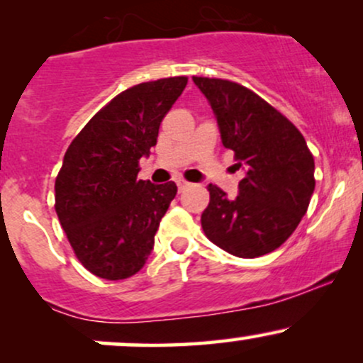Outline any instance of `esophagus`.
Instances as JSON below:
<instances>
[{"label":"esophagus","instance_id":"esophagus-1","mask_svg":"<svg viewBox=\"0 0 363 363\" xmlns=\"http://www.w3.org/2000/svg\"><path fill=\"white\" fill-rule=\"evenodd\" d=\"M176 184H177V187H179V191H181V189H184L186 186H189V182H187L186 179H182V177H177V179H176Z\"/></svg>","mask_w":363,"mask_h":363}]
</instances>
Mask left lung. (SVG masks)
I'll use <instances>...</instances> for the list:
<instances>
[{
  "label": "left lung",
  "instance_id": "1",
  "mask_svg": "<svg viewBox=\"0 0 363 363\" xmlns=\"http://www.w3.org/2000/svg\"><path fill=\"white\" fill-rule=\"evenodd\" d=\"M216 116L222 143L245 169L235 199L210 184L201 215L208 239L239 257L274 251L294 234L314 193V157L302 133L247 86L193 77Z\"/></svg>",
  "mask_w": 363,
  "mask_h": 363
}]
</instances>
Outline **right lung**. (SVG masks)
Listing matches in <instances>:
<instances>
[{
  "label": "right lung",
  "instance_id": "obj_1",
  "mask_svg": "<svg viewBox=\"0 0 363 363\" xmlns=\"http://www.w3.org/2000/svg\"><path fill=\"white\" fill-rule=\"evenodd\" d=\"M186 85L187 77H170L121 91L66 150L54 208L74 256L95 277H133L152 252L177 186L141 181L140 158L157 145L162 119Z\"/></svg>",
  "mask_w": 363,
  "mask_h": 363
}]
</instances>
